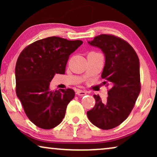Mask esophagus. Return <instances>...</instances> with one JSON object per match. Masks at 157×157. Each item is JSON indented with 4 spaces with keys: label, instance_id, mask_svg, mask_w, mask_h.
I'll list each match as a JSON object with an SVG mask.
<instances>
[{
    "label": "esophagus",
    "instance_id": "1",
    "mask_svg": "<svg viewBox=\"0 0 157 157\" xmlns=\"http://www.w3.org/2000/svg\"><path fill=\"white\" fill-rule=\"evenodd\" d=\"M76 94L78 96H84L86 94V92L84 91H81V90H78V91H76Z\"/></svg>",
    "mask_w": 157,
    "mask_h": 157
}]
</instances>
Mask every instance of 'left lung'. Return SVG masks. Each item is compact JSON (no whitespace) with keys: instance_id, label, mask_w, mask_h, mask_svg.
<instances>
[{"instance_id":"8db88e82","label":"left lung","mask_w":157,"mask_h":157,"mask_svg":"<svg viewBox=\"0 0 157 157\" xmlns=\"http://www.w3.org/2000/svg\"><path fill=\"white\" fill-rule=\"evenodd\" d=\"M100 48L105 56L101 78L109 86L106 101L94 95L95 106L87 111V117L94 126L107 130L117 127L125 121L134 108L141 91L140 64L132 46L112 35L96 36L88 41Z\"/></svg>"}]
</instances>
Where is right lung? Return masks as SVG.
<instances>
[{
    "label": "right lung",
    "instance_id": "add662e5",
    "mask_svg": "<svg viewBox=\"0 0 157 157\" xmlns=\"http://www.w3.org/2000/svg\"><path fill=\"white\" fill-rule=\"evenodd\" d=\"M82 40L52 36L38 40L23 49L17 60L16 95L30 121L44 129L59 125L67 105L74 98L73 89H49L56 74L65 73L68 57Z\"/></svg>",
    "mask_w": 157,
    "mask_h": 157
}]
</instances>
